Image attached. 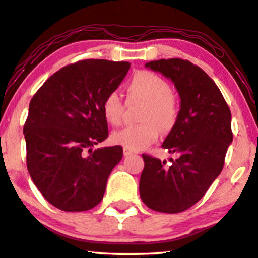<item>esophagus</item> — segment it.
Here are the masks:
<instances>
[{"label":"esophagus","instance_id":"34e87169","mask_svg":"<svg viewBox=\"0 0 258 258\" xmlns=\"http://www.w3.org/2000/svg\"><path fill=\"white\" fill-rule=\"evenodd\" d=\"M134 153H136L134 151H131V150H128V148H124V155H125V157H130V155H132Z\"/></svg>","mask_w":258,"mask_h":258}]
</instances>
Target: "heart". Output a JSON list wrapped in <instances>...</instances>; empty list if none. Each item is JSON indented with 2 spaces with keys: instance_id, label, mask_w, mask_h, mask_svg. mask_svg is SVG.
<instances>
[{
  "instance_id": "1",
  "label": "heart",
  "mask_w": 258,
  "mask_h": 258,
  "mask_svg": "<svg viewBox=\"0 0 258 258\" xmlns=\"http://www.w3.org/2000/svg\"><path fill=\"white\" fill-rule=\"evenodd\" d=\"M127 99L144 103L139 121L143 124L117 131L112 141L131 151H140L155 143L160 132H170L180 117V100L170 90L169 83L154 72L141 70L131 78L126 86ZM101 112L108 124L122 122L125 105L119 93L108 92L101 103Z\"/></svg>"
}]
</instances>
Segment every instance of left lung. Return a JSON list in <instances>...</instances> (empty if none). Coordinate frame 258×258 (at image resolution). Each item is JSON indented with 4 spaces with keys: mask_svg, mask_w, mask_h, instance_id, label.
<instances>
[{
    "mask_svg": "<svg viewBox=\"0 0 258 258\" xmlns=\"http://www.w3.org/2000/svg\"><path fill=\"white\" fill-rule=\"evenodd\" d=\"M146 68L170 78L181 98L180 117L162 147L176 154L166 161L143 154L140 198L148 208L175 214L200 201L222 172L233 141L231 113L215 82L181 58L152 60Z\"/></svg>",
    "mask_w": 258,
    "mask_h": 258,
    "instance_id": "left-lung-1",
    "label": "left lung"
}]
</instances>
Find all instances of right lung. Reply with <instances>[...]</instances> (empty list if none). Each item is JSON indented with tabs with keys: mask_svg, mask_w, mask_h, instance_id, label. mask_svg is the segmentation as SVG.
Instances as JSON below:
<instances>
[{
	"mask_svg": "<svg viewBox=\"0 0 258 258\" xmlns=\"http://www.w3.org/2000/svg\"><path fill=\"white\" fill-rule=\"evenodd\" d=\"M130 67L128 61H76L55 72L31 98L23 127L28 172L56 208L84 212L103 199L122 147H92L108 137L103 99L117 90Z\"/></svg>",
	"mask_w": 258,
	"mask_h": 258,
	"instance_id": "right-lung-1",
	"label": "right lung"
}]
</instances>
